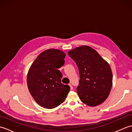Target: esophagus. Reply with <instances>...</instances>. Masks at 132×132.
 <instances>
[{
	"instance_id": "1",
	"label": "esophagus",
	"mask_w": 132,
	"mask_h": 132,
	"mask_svg": "<svg viewBox=\"0 0 132 132\" xmlns=\"http://www.w3.org/2000/svg\"><path fill=\"white\" fill-rule=\"evenodd\" d=\"M69 86H70V89H73V87H72V86L71 85V84H69Z\"/></svg>"
}]
</instances>
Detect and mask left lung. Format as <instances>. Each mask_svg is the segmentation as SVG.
<instances>
[{
    "label": "left lung",
    "mask_w": 132,
    "mask_h": 132,
    "mask_svg": "<svg viewBox=\"0 0 132 132\" xmlns=\"http://www.w3.org/2000/svg\"><path fill=\"white\" fill-rule=\"evenodd\" d=\"M68 54L79 69L80 80L77 91L81 101L91 106L103 103L112 86V72L109 64L88 46L70 50Z\"/></svg>",
    "instance_id": "1"
}]
</instances>
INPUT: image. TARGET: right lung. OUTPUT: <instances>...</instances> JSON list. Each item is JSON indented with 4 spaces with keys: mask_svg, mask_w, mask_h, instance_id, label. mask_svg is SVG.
I'll return each instance as SVG.
<instances>
[{
    "mask_svg": "<svg viewBox=\"0 0 132 132\" xmlns=\"http://www.w3.org/2000/svg\"><path fill=\"white\" fill-rule=\"evenodd\" d=\"M65 53L58 49L42 52L30 66L27 76L28 87L33 99L44 108L52 109L62 103L70 89L61 83L58 70L64 63Z\"/></svg>",
    "mask_w": 132,
    "mask_h": 132,
    "instance_id": "right-lung-1",
    "label": "right lung"
}]
</instances>
